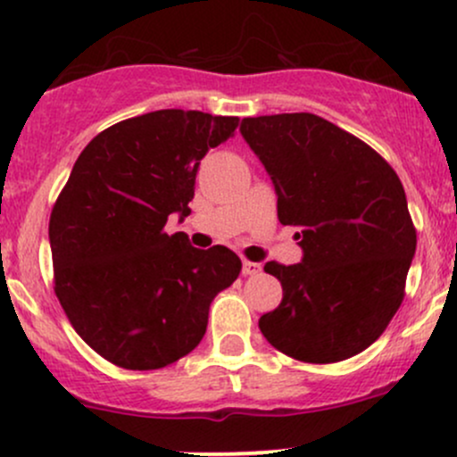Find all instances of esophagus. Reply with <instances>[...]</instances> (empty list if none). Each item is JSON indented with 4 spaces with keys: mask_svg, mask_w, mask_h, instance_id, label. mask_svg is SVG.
<instances>
[{
    "mask_svg": "<svg viewBox=\"0 0 457 457\" xmlns=\"http://www.w3.org/2000/svg\"><path fill=\"white\" fill-rule=\"evenodd\" d=\"M260 270H262V267H260L258 262H249V260H245V262H243V273L245 275H255V273H260Z\"/></svg>",
    "mask_w": 457,
    "mask_h": 457,
    "instance_id": "obj_1",
    "label": "esophagus"
}]
</instances>
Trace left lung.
Wrapping results in <instances>:
<instances>
[{"label": "left lung", "mask_w": 457, "mask_h": 457, "mask_svg": "<svg viewBox=\"0 0 457 457\" xmlns=\"http://www.w3.org/2000/svg\"><path fill=\"white\" fill-rule=\"evenodd\" d=\"M240 134L273 179L279 223L299 228L303 252L299 264H264L284 297L260 317V332L302 362L360 353L403 302L416 252L399 175L367 143L317 114L247 117Z\"/></svg>", "instance_id": "obj_1"}]
</instances>
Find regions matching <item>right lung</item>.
Masks as SVG:
<instances>
[{
  "label": "right lung",
  "mask_w": 457,
  "mask_h": 457,
  "mask_svg": "<svg viewBox=\"0 0 457 457\" xmlns=\"http://www.w3.org/2000/svg\"><path fill=\"white\" fill-rule=\"evenodd\" d=\"M238 117L155 110L97 134L75 160L49 219L54 290L73 329L108 362L162 369L202 343L212 299L238 278L223 245L164 232L188 217L202 158Z\"/></svg>",
  "instance_id": "obj_1"
}]
</instances>
